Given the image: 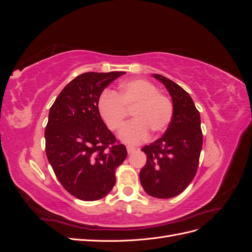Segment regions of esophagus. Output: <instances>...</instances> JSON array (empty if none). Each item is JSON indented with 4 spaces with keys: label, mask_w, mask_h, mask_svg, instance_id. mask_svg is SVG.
Listing matches in <instances>:
<instances>
[{
    "label": "esophagus",
    "mask_w": 252,
    "mask_h": 252,
    "mask_svg": "<svg viewBox=\"0 0 252 252\" xmlns=\"http://www.w3.org/2000/svg\"><path fill=\"white\" fill-rule=\"evenodd\" d=\"M127 148V152H128V155H130V154H132V152H134L135 151V147H133V146H127L126 147Z\"/></svg>",
    "instance_id": "obj_1"
}]
</instances>
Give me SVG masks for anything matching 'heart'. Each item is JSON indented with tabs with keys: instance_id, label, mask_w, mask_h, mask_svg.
Listing matches in <instances>:
<instances>
[{
	"instance_id": "obj_1",
	"label": "heart",
	"mask_w": 252,
	"mask_h": 252,
	"mask_svg": "<svg viewBox=\"0 0 252 252\" xmlns=\"http://www.w3.org/2000/svg\"><path fill=\"white\" fill-rule=\"evenodd\" d=\"M97 110L104 123L112 131L119 132L124 126L128 110L134 120L127 124L120 139L128 144L146 140L149 131L158 135L168 128L172 114V103L158 94L156 85L146 80H131L120 84L116 94L105 91L97 101Z\"/></svg>"
}]
</instances>
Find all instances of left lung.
Instances as JSON below:
<instances>
[{"instance_id": "1", "label": "left lung", "mask_w": 252, "mask_h": 252, "mask_svg": "<svg viewBox=\"0 0 252 252\" xmlns=\"http://www.w3.org/2000/svg\"><path fill=\"white\" fill-rule=\"evenodd\" d=\"M168 90L173 114L165 134L142 148L147 162L140 172L149 195L170 199L184 191L197 170L203 145L200 112L186 91L161 74H152Z\"/></svg>"}]
</instances>
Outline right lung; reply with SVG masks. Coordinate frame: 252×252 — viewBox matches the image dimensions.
I'll return each instance as SVG.
<instances>
[{
  "instance_id": "1",
  "label": "right lung",
  "mask_w": 252,
  "mask_h": 252,
  "mask_svg": "<svg viewBox=\"0 0 252 252\" xmlns=\"http://www.w3.org/2000/svg\"><path fill=\"white\" fill-rule=\"evenodd\" d=\"M124 73H83L67 84L49 110L47 158L62 186L82 201L107 195L116 184V168L127 157L97 110L103 90Z\"/></svg>"
}]
</instances>
